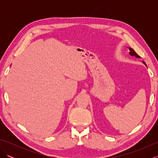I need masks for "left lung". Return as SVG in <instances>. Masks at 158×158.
I'll return each instance as SVG.
<instances>
[{
	"label": "left lung",
	"instance_id": "obj_1",
	"mask_svg": "<svg viewBox=\"0 0 158 158\" xmlns=\"http://www.w3.org/2000/svg\"><path fill=\"white\" fill-rule=\"evenodd\" d=\"M129 49V50H130V55L131 56H135V57H136V58H140V57L137 54V53L135 52V50H134L132 48H127ZM143 63L144 64H145V66H147L146 65V64L145 63V62H143Z\"/></svg>",
	"mask_w": 158,
	"mask_h": 158
}]
</instances>
